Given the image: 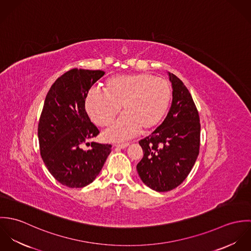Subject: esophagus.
I'll return each mask as SVG.
<instances>
[{
	"mask_svg": "<svg viewBox=\"0 0 251 251\" xmlns=\"http://www.w3.org/2000/svg\"><path fill=\"white\" fill-rule=\"evenodd\" d=\"M128 145H129L128 143L116 144V145H114V146H115L116 148H119V149H126Z\"/></svg>",
	"mask_w": 251,
	"mask_h": 251,
	"instance_id": "34e87169",
	"label": "esophagus"
}]
</instances>
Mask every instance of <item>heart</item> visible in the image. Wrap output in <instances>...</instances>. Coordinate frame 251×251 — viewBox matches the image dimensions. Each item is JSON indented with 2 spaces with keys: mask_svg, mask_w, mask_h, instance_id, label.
Wrapping results in <instances>:
<instances>
[{
  "mask_svg": "<svg viewBox=\"0 0 251 251\" xmlns=\"http://www.w3.org/2000/svg\"><path fill=\"white\" fill-rule=\"evenodd\" d=\"M104 90L93 89L85 100L91 120L101 126H108L119 113L123 115L104 131L109 141H123L139 129L154 128L164 118L172 99L170 84L147 73L116 75L108 78Z\"/></svg>",
  "mask_w": 251,
  "mask_h": 251,
  "instance_id": "1",
  "label": "heart"
}]
</instances>
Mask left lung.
<instances>
[{
  "instance_id": "8db88e82",
  "label": "left lung",
  "mask_w": 251,
  "mask_h": 251,
  "mask_svg": "<svg viewBox=\"0 0 251 251\" xmlns=\"http://www.w3.org/2000/svg\"><path fill=\"white\" fill-rule=\"evenodd\" d=\"M172 104L163 123L139 141L144 155L137 164L140 179L150 188L165 192L179 185L190 173L200 147V119L182 81L168 72Z\"/></svg>"
}]
</instances>
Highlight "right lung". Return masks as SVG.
<instances>
[{
  "label": "right lung",
  "instance_id": "obj_1",
  "mask_svg": "<svg viewBox=\"0 0 251 251\" xmlns=\"http://www.w3.org/2000/svg\"><path fill=\"white\" fill-rule=\"evenodd\" d=\"M104 73L71 70L55 81L44 100L37 128L40 154L50 174L68 187L93 182L111 152L109 144L89 143L100 130L85 109L89 90ZM84 143L91 149L83 150Z\"/></svg>",
  "mask_w": 251,
  "mask_h": 251
}]
</instances>
